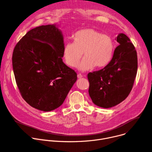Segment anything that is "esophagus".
I'll return each mask as SVG.
<instances>
[{
    "label": "esophagus",
    "mask_w": 152,
    "mask_h": 152,
    "mask_svg": "<svg viewBox=\"0 0 152 152\" xmlns=\"http://www.w3.org/2000/svg\"><path fill=\"white\" fill-rule=\"evenodd\" d=\"M77 77H78V78H81L83 77V75L81 74H78L77 75Z\"/></svg>",
    "instance_id": "obj_1"
}]
</instances>
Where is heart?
Returning a JSON list of instances; mask_svg holds the SVG:
<instances>
[{"mask_svg":"<svg viewBox=\"0 0 152 152\" xmlns=\"http://www.w3.org/2000/svg\"><path fill=\"white\" fill-rule=\"evenodd\" d=\"M73 43L67 42L63 50L65 64L75 67L83 53L84 57L78 65V69L86 71L93 68H102L111 60L114 42L112 38L93 28H85L77 32L72 37Z\"/></svg>","mask_w":152,"mask_h":152,"instance_id":"b5f03b06","label":"heart"}]
</instances>
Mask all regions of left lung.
I'll return each mask as SVG.
<instances>
[{
  "label": "left lung",
  "mask_w": 152,
  "mask_h": 152,
  "mask_svg": "<svg viewBox=\"0 0 152 152\" xmlns=\"http://www.w3.org/2000/svg\"><path fill=\"white\" fill-rule=\"evenodd\" d=\"M117 41L119 45L110 62L87 75L90 97L94 104L104 108L115 106L128 96L137 72V54L129 38L119 34Z\"/></svg>",
  "instance_id": "left-lung-1"
}]
</instances>
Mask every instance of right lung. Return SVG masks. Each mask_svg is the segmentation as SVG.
Wrapping results in <instances>:
<instances>
[{
    "instance_id": "add662e5",
    "label": "right lung",
    "mask_w": 152,
    "mask_h": 152,
    "mask_svg": "<svg viewBox=\"0 0 152 152\" xmlns=\"http://www.w3.org/2000/svg\"><path fill=\"white\" fill-rule=\"evenodd\" d=\"M64 37L56 24L35 27L18 41L12 67L22 98L30 106L50 111L61 105L77 79L63 62Z\"/></svg>"
}]
</instances>
